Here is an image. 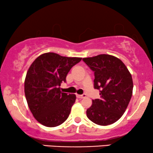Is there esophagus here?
<instances>
[{
	"label": "esophagus",
	"mask_w": 153,
	"mask_h": 153,
	"mask_svg": "<svg viewBox=\"0 0 153 153\" xmlns=\"http://www.w3.org/2000/svg\"><path fill=\"white\" fill-rule=\"evenodd\" d=\"M76 96L78 98V99H84V98L86 97V95H85V94H83V95H77Z\"/></svg>",
	"instance_id": "34e87169"
}]
</instances>
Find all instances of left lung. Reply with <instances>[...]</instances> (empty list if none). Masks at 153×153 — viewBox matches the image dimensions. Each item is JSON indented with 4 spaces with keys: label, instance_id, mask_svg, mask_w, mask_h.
Returning <instances> with one entry per match:
<instances>
[{
    "label": "left lung",
    "instance_id": "left-lung-1",
    "mask_svg": "<svg viewBox=\"0 0 153 153\" xmlns=\"http://www.w3.org/2000/svg\"><path fill=\"white\" fill-rule=\"evenodd\" d=\"M94 72V88L101 98L93 100L86 111L91 122L101 126L113 124L122 117L131 98L133 81L131 73L121 59L110 54L82 58Z\"/></svg>",
    "mask_w": 153,
    "mask_h": 153
}]
</instances>
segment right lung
<instances>
[{
	"mask_svg": "<svg viewBox=\"0 0 153 153\" xmlns=\"http://www.w3.org/2000/svg\"><path fill=\"white\" fill-rule=\"evenodd\" d=\"M81 59L47 52L31 63L24 81V93L31 112L42 125L57 127L69 117L76 96L61 92L59 86Z\"/></svg>",
	"mask_w": 153,
	"mask_h": 153,
	"instance_id": "obj_1",
	"label": "right lung"
}]
</instances>
